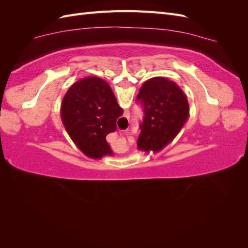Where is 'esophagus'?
<instances>
[{
	"label": "esophagus",
	"mask_w": 248,
	"mask_h": 248,
	"mask_svg": "<svg viewBox=\"0 0 248 248\" xmlns=\"http://www.w3.org/2000/svg\"><path fill=\"white\" fill-rule=\"evenodd\" d=\"M124 115H125L124 117H126V118H129V116H130V112H129V110H125V111H124ZM129 141H132V142H133V139H132V140H130V139H129Z\"/></svg>",
	"instance_id": "esophagus-1"
}]
</instances>
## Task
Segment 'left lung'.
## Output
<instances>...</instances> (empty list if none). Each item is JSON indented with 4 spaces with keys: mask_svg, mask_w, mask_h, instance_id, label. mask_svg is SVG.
I'll list each match as a JSON object with an SVG mask.
<instances>
[{
    "mask_svg": "<svg viewBox=\"0 0 248 248\" xmlns=\"http://www.w3.org/2000/svg\"><path fill=\"white\" fill-rule=\"evenodd\" d=\"M144 108V121L138 139L141 151L158 152L182 129L189 115V104L179 86L156 77L142 84L137 97Z\"/></svg>",
    "mask_w": 248,
    "mask_h": 248,
    "instance_id": "1",
    "label": "left lung"
}]
</instances>
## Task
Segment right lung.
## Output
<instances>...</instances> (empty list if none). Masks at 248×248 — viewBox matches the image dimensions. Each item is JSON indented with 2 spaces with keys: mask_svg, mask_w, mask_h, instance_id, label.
Listing matches in <instances>:
<instances>
[{
  "mask_svg": "<svg viewBox=\"0 0 248 248\" xmlns=\"http://www.w3.org/2000/svg\"><path fill=\"white\" fill-rule=\"evenodd\" d=\"M123 115L106 80L97 77L81 78L69 88L61 104V119L67 133L90 158L111 156L107 136L117 129Z\"/></svg>",
  "mask_w": 248,
  "mask_h": 248,
  "instance_id": "right-lung-1",
  "label": "right lung"
}]
</instances>
